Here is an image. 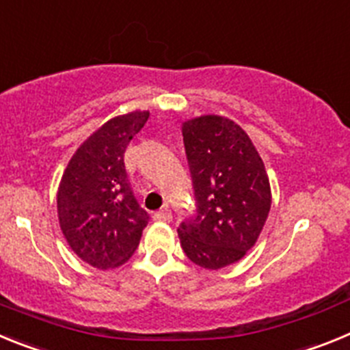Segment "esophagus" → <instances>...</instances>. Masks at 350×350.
I'll list each match as a JSON object with an SVG mask.
<instances>
[{"mask_svg":"<svg viewBox=\"0 0 350 350\" xmlns=\"http://www.w3.org/2000/svg\"><path fill=\"white\" fill-rule=\"evenodd\" d=\"M154 219H156V221H163V222L172 221V210H170V206H163L159 212L154 213Z\"/></svg>","mask_w":350,"mask_h":350,"instance_id":"esophagus-1","label":"esophagus"}]
</instances>
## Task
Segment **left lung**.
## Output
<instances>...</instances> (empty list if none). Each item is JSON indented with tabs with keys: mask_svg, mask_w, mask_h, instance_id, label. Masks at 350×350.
Wrapping results in <instances>:
<instances>
[{
	"mask_svg": "<svg viewBox=\"0 0 350 350\" xmlns=\"http://www.w3.org/2000/svg\"><path fill=\"white\" fill-rule=\"evenodd\" d=\"M196 213L178 226L185 256L206 270L240 261L258 242L271 206L267 170L233 120L202 116L182 124Z\"/></svg>",
	"mask_w": 350,
	"mask_h": 350,
	"instance_id": "left-lung-1",
	"label": "left lung"
}]
</instances>
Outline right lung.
<instances>
[{"label":"right lung","instance_id":"1","mask_svg":"<svg viewBox=\"0 0 350 350\" xmlns=\"http://www.w3.org/2000/svg\"><path fill=\"white\" fill-rule=\"evenodd\" d=\"M148 112L105 122L68 163L57 191V215L71 250L91 267L124 265L140 243L148 213L138 205L124 166V152Z\"/></svg>","mask_w":350,"mask_h":350}]
</instances>
